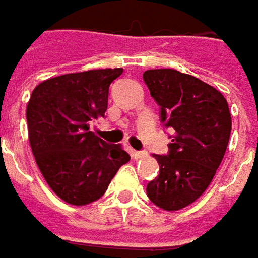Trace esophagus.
<instances>
[{
	"instance_id": "esophagus-1",
	"label": "esophagus",
	"mask_w": 258,
	"mask_h": 258,
	"mask_svg": "<svg viewBox=\"0 0 258 258\" xmlns=\"http://www.w3.org/2000/svg\"><path fill=\"white\" fill-rule=\"evenodd\" d=\"M146 151H136V150L131 151V158H133V160H141V158H146Z\"/></svg>"
}]
</instances>
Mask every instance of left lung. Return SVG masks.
<instances>
[{
    "label": "left lung",
    "instance_id": "left-lung-1",
    "mask_svg": "<svg viewBox=\"0 0 258 258\" xmlns=\"http://www.w3.org/2000/svg\"><path fill=\"white\" fill-rule=\"evenodd\" d=\"M143 78L173 133L170 154L153 156L160 175L148 182L147 196L157 207L177 211L200 199L214 178L230 140L231 114L224 95L196 77L158 68Z\"/></svg>",
    "mask_w": 258,
    "mask_h": 258
}]
</instances>
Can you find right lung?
Instances as JSON below:
<instances>
[{"label": "right lung", "instance_id": "add662e5", "mask_svg": "<svg viewBox=\"0 0 258 258\" xmlns=\"http://www.w3.org/2000/svg\"><path fill=\"white\" fill-rule=\"evenodd\" d=\"M122 68L54 77L37 85L27 105L28 140L49 188L73 206L101 199L121 165L130 161L121 144H107L90 131L102 118L108 88Z\"/></svg>", "mask_w": 258, "mask_h": 258}]
</instances>
